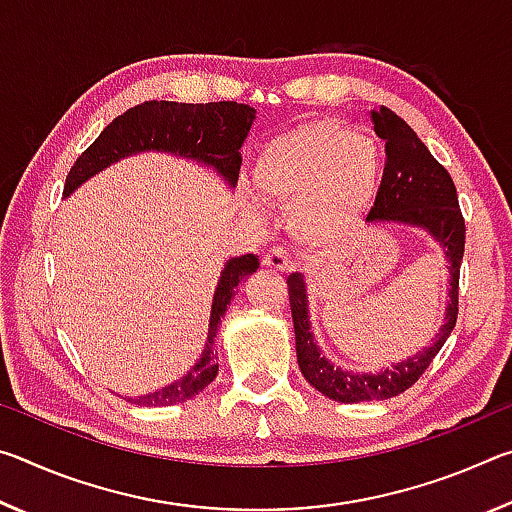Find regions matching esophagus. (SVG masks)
<instances>
[{
	"label": "esophagus",
	"instance_id": "esophagus-1",
	"mask_svg": "<svg viewBox=\"0 0 512 512\" xmlns=\"http://www.w3.org/2000/svg\"><path fill=\"white\" fill-rule=\"evenodd\" d=\"M262 264L266 268H271V271H287V268H289V257H287V253H284L282 248H271V250H266V253H264Z\"/></svg>",
	"mask_w": 512,
	"mask_h": 512
}]
</instances>
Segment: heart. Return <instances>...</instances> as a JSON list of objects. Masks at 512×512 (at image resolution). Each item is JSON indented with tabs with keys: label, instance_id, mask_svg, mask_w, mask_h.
Instances as JSON below:
<instances>
[{
	"label": "heart",
	"instance_id": "1",
	"mask_svg": "<svg viewBox=\"0 0 512 512\" xmlns=\"http://www.w3.org/2000/svg\"><path fill=\"white\" fill-rule=\"evenodd\" d=\"M379 183L375 137L332 119L309 121L273 137L253 164L257 196L289 207V230L307 246L348 239L375 205ZM248 210L264 214L255 203Z\"/></svg>",
	"mask_w": 512,
	"mask_h": 512
}]
</instances>
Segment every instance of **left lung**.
<instances>
[{
	"mask_svg": "<svg viewBox=\"0 0 512 512\" xmlns=\"http://www.w3.org/2000/svg\"><path fill=\"white\" fill-rule=\"evenodd\" d=\"M370 119L375 124L377 137L386 144V167L375 207L366 221L370 225H409V228L427 232L443 248L445 262L449 264V291L443 325L438 327L427 348L379 372H354L334 366L320 350L309 320L305 275H289V302L300 372L318 393L345 404L388 400V397L400 395L429 368L456 325L458 273H461L465 250V221L458 207L454 180L447 169L433 158L420 137L413 133V128L393 110L384 106L370 110Z\"/></svg>",
	"mask_w": 512,
	"mask_h": 512,
	"instance_id": "1",
	"label": "left lung"
}]
</instances>
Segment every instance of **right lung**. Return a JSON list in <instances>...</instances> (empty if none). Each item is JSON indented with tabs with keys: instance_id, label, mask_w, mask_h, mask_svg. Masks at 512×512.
I'll list each match as a JSON object with an SVG mask.
<instances>
[{
	"instance_id": "1",
	"label": "right lung",
	"mask_w": 512,
	"mask_h": 512,
	"mask_svg": "<svg viewBox=\"0 0 512 512\" xmlns=\"http://www.w3.org/2000/svg\"><path fill=\"white\" fill-rule=\"evenodd\" d=\"M255 121V108L237 101L216 103H176V101H144L140 106L126 110L115 121L103 128L101 135L85 149L74 167L69 169L63 196H72L83 183L97 173L106 171L110 164L140 153H169L173 158L201 164L214 171L225 187H235L239 176V149L248 137ZM259 268L257 255L230 257L223 264L219 282H216L207 341L192 368L169 386L140 397H128V402L140 406H171L192 400L194 395L210 386L219 363H216V334L237 284L253 275Z\"/></svg>"
}]
</instances>
